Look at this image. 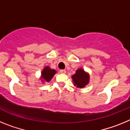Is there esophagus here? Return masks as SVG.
<instances>
[{
    "mask_svg": "<svg viewBox=\"0 0 130 130\" xmlns=\"http://www.w3.org/2000/svg\"><path fill=\"white\" fill-rule=\"evenodd\" d=\"M66 70H60V73H62V74H64V73H66Z\"/></svg>",
    "mask_w": 130,
    "mask_h": 130,
    "instance_id": "obj_1",
    "label": "esophagus"
}]
</instances>
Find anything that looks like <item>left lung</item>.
Returning <instances> with one entry per match:
<instances>
[{"label": "left lung", "mask_w": 130, "mask_h": 130, "mask_svg": "<svg viewBox=\"0 0 130 130\" xmlns=\"http://www.w3.org/2000/svg\"><path fill=\"white\" fill-rule=\"evenodd\" d=\"M74 86H76L77 88H83L87 85H88L90 80L89 74L85 72L82 68L78 69L75 74L72 76Z\"/></svg>", "instance_id": "left-lung-1"}]
</instances>
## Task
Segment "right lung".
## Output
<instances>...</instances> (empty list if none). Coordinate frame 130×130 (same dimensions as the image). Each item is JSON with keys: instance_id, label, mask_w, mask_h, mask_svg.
<instances>
[{"instance_id": "add662e5", "label": "right lung", "mask_w": 130, "mask_h": 130, "mask_svg": "<svg viewBox=\"0 0 130 130\" xmlns=\"http://www.w3.org/2000/svg\"><path fill=\"white\" fill-rule=\"evenodd\" d=\"M56 73H57V72L55 70L51 69L49 66H46V67L44 68V69L42 72L41 80L42 81L49 82V81H51V79H52L53 77Z\"/></svg>"}]
</instances>
